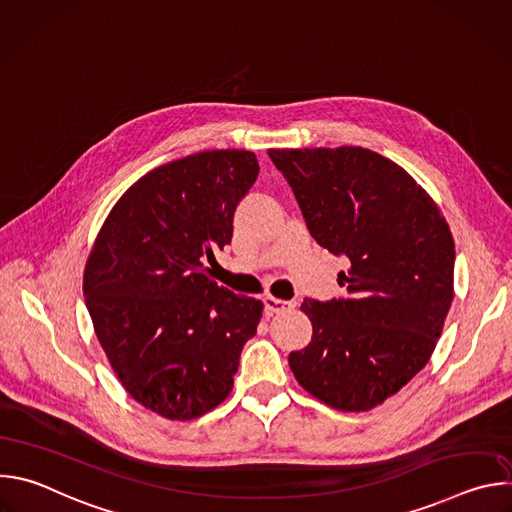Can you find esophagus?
<instances>
[{"instance_id": "obj_1", "label": "esophagus", "mask_w": 512, "mask_h": 512, "mask_svg": "<svg viewBox=\"0 0 512 512\" xmlns=\"http://www.w3.org/2000/svg\"><path fill=\"white\" fill-rule=\"evenodd\" d=\"M263 306H265V312H267V314H281V312H285L287 308H291V302L277 300V298H273V296H265V298H263Z\"/></svg>"}]
</instances>
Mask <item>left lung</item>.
Returning <instances> with one entry per match:
<instances>
[{"mask_svg": "<svg viewBox=\"0 0 512 512\" xmlns=\"http://www.w3.org/2000/svg\"><path fill=\"white\" fill-rule=\"evenodd\" d=\"M318 245L350 263L346 296L306 298L312 342L289 352L298 383L340 411L395 395L429 360L454 300V239L427 192L362 148L269 150Z\"/></svg>", "mask_w": 512, "mask_h": 512, "instance_id": "obj_1", "label": "left lung"}]
</instances>
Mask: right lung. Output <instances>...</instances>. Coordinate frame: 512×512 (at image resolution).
I'll list each match as a JSON object with an SVG mask.
<instances>
[{
  "label": "right lung",
  "mask_w": 512,
  "mask_h": 512,
  "mask_svg": "<svg viewBox=\"0 0 512 512\" xmlns=\"http://www.w3.org/2000/svg\"><path fill=\"white\" fill-rule=\"evenodd\" d=\"M259 174L253 152L212 150L160 166L113 206L85 267L95 334L125 391L168 419L223 403L263 304L208 279Z\"/></svg>",
  "instance_id": "1"
}]
</instances>
